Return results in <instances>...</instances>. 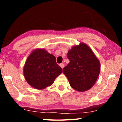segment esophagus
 <instances>
[{
    "label": "esophagus",
    "mask_w": 122,
    "mask_h": 122,
    "mask_svg": "<svg viewBox=\"0 0 122 122\" xmlns=\"http://www.w3.org/2000/svg\"><path fill=\"white\" fill-rule=\"evenodd\" d=\"M60 66H61V67L63 69V68L64 67V64H63V63H61V64H60Z\"/></svg>",
    "instance_id": "esophagus-1"
}]
</instances>
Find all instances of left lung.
Instances as JSON below:
<instances>
[{
    "mask_svg": "<svg viewBox=\"0 0 122 122\" xmlns=\"http://www.w3.org/2000/svg\"><path fill=\"white\" fill-rule=\"evenodd\" d=\"M70 61L63 72L70 86L78 92L88 91L94 86L99 75L101 64L92 50L84 43L74 46L68 51Z\"/></svg>",
    "mask_w": 122,
    "mask_h": 122,
    "instance_id": "left-lung-1",
    "label": "left lung"
}]
</instances>
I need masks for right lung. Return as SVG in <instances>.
Masks as SVG:
<instances>
[{"mask_svg":"<svg viewBox=\"0 0 122 122\" xmlns=\"http://www.w3.org/2000/svg\"><path fill=\"white\" fill-rule=\"evenodd\" d=\"M62 73L56 58L45 49L37 48L31 52L25 63L23 73L26 81L35 89L41 90L51 86Z\"/></svg>","mask_w":122,"mask_h":122,"instance_id":"obj_1","label":"right lung"}]
</instances>
